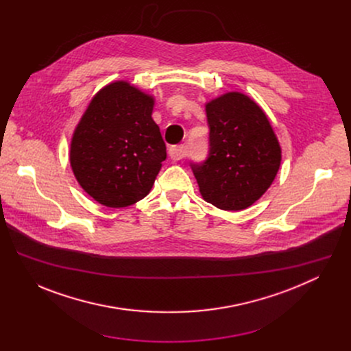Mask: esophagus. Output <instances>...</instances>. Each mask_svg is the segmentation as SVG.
Masks as SVG:
<instances>
[{
	"instance_id": "34e87169",
	"label": "esophagus",
	"mask_w": 351,
	"mask_h": 351,
	"mask_svg": "<svg viewBox=\"0 0 351 351\" xmlns=\"http://www.w3.org/2000/svg\"><path fill=\"white\" fill-rule=\"evenodd\" d=\"M168 154H169L171 160L179 161V160H182L186 156V147L184 145H173V147L169 148Z\"/></svg>"
}]
</instances>
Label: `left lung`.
Returning <instances> with one entry per match:
<instances>
[{
  "instance_id": "8db88e82",
  "label": "left lung",
  "mask_w": 351,
  "mask_h": 351,
  "mask_svg": "<svg viewBox=\"0 0 351 351\" xmlns=\"http://www.w3.org/2000/svg\"><path fill=\"white\" fill-rule=\"evenodd\" d=\"M210 152L191 162L199 193L225 211L253 206L280 167V145L265 112L241 93H226L206 106Z\"/></svg>"
}]
</instances>
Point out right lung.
Here are the masks:
<instances>
[{
    "label": "right lung",
    "instance_id": "add662e5",
    "mask_svg": "<svg viewBox=\"0 0 351 351\" xmlns=\"http://www.w3.org/2000/svg\"><path fill=\"white\" fill-rule=\"evenodd\" d=\"M154 98L128 82L99 90L71 143L72 171L97 203L132 206L152 190L167 158V147L153 121Z\"/></svg>",
    "mask_w": 351,
    "mask_h": 351
}]
</instances>
